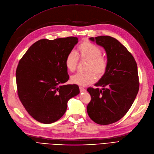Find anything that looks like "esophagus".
I'll list each match as a JSON object with an SVG mask.
<instances>
[{
    "label": "esophagus",
    "mask_w": 154,
    "mask_h": 154,
    "mask_svg": "<svg viewBox=\"0 0 154 154\" xmlns=\"http://www.w3.org/2000/svg\"><path fill=\"white\" fill-rule=\"evenodd\" d=\"M80 92H85V91H86L85 88L82 87H80Z\"/></svg>",
    "instance_id": "34e87169"
}]
</instances>
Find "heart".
<instances>
[{
	"label": "heart",
	"instance_id": "b5f03b06",
	"mask_svg": "<svg viewBox=\"0 0 154 154\" xmlns=\"http://www.w3.org/2000/svg\"><path fill=\"white\" fill-rule=\"evenodd\" d=\"M101 49L90 42H83L78 45L76 52L70 51L65 60L67 69L74 72L77 66L78 58L87 60L88 63L85 72H77L71 77V82L78 85L85 86L93 83L96 80L94 72L100 76L105 73L107 67V60L101 56ZM94 72L93 73L90 71Z\"/></svg>",
	"mask_w": 154,
	"mask_h": 154
}]
</instances>
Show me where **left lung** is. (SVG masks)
<instances>
[{"instance_id":"1","label":"left lung","mask_w":154,"mask_h":154,"mask_svg":"<svg viewBox=\"0 0 154 154\" xmlns=\"http://www.w3.org/2000/svg\"><path fill=\"white\" fill-rule=\"evenodd\" d=\"M89 39L105 49L107 67L94 84L101 88H87L91 100L87 111L93 122L109 125L122 119L136 99L139 85L137 63L127 48L113 37L100 36Z\"/></svg>"}]
</instances>
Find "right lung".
<instances>
[{
	"mask_svg": "<svg viewBox=\"0 0 154 154\" xmlns=\"http://www.w3.org/2000/svg\"><path fill=\"white\" fill-rule=\"evenodd\" d=\"M78 42L73 36L40 40L18 63V97L27 112L42 123L50 124L61 118L68 101L80 93L77 85H63L69 78L65 60Z\"/></svg>",
	"mask_w": 154,
	"mask_h": 154,
	"instance_id": "right-lung-1",
	"label": "right lung"
}]
</instances>
